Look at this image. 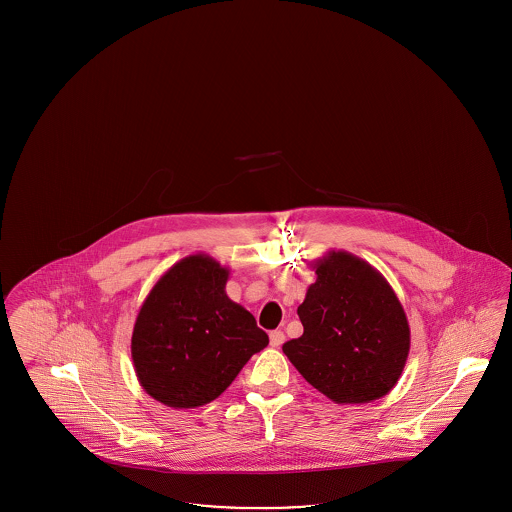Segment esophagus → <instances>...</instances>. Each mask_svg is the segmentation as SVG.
Masks as SVG:
<instances>
[{"label": "esophagus", "instance_id": "obj_1", "mask_svg": "<svg viewBox=\"0 0 512 512\" xmlns=\"http://www.w3.org/2000/svg\"><path fill=\"white\" fill-rule=\"evenodd\" d=\"M268 338H270V345L272 347H280L284 340H286V336H284V332L282 330H272L270 334H268Z\"/></svg>", "mask_w": 512, "mask_h": 512}]
</instances>
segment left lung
<instances>
[{
  "mask_svg": "<svg viewBox=\"0 0 512 512\" xmlns=\"http://www.w3.org/2000/svg\"><path fill=\"white\" fill-rule=\"evenodd\" d=\"M317 282L297 307L303 336L282 351L336 403H370L397 384L411 347L407 315L388 280L347 251L315 263Z\"/></svg>",
  "mask_w": 512,
  "mask_h": 512,
  "instance_id": "left-lung-1",
  "label": "left lung"
}]
</instances>
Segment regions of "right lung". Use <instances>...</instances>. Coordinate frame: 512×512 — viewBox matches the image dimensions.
<instances>
[{"instance_id": "add662e5", "label": "right lung", "mask_w": 512, "mask_h": 512, "mask_svg": "<svg viewBox=\"0 0 512 512\" xmlns=\"http://www.w3.org/2000/svg\"><path fill=\"white\" fill-rule=\"evenodd\" d=\"M230 270L197 253L172 265L151 288L132 332L142 388L174 409L211 403L268 345L253 315L226 292Z\"/></svg>"}]
</instances>
